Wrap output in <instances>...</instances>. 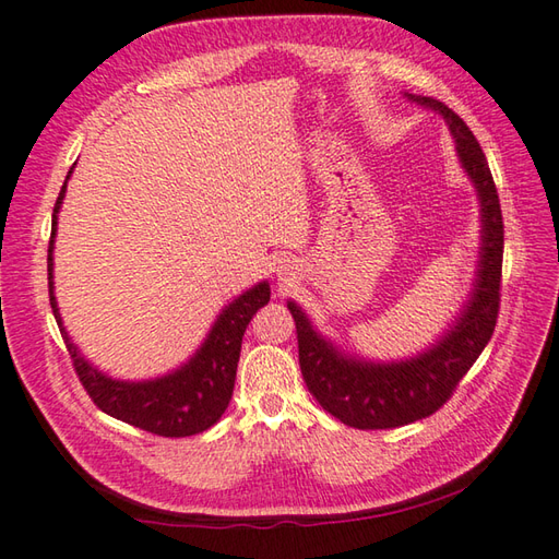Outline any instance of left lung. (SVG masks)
Instances as JSON below:
<instances>
[{
	"label": "left lung",
	"mask_w": 559,
	"mask_h": 559,
	"mask_svg": "<svg viewBox=\"0 0 559 559\" xmlns=\"http://www.w3.org/2000/svg\"><path fill=\"white\" fill-rule=\"evenodd\" d=\"M404 96L443 116L451 130L457 159L473 181L479 201V259L469 298L455 322L426 352L402 360H368L344 354L314 330L298 302L288 300L298 330L300 370L308 390L322 409L354 429H395L426 419L443 407L457 382L485 352L499 314L504 223L485 152L465 120L439 98Z\"/></svg>",
	"instance_id": "left-lung-1"
}]
</instances>
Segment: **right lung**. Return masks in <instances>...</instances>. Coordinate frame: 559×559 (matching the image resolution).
I'll use <instances>...</instances> for the list:
<instances>
[{"label": "right lung", "instance_id": "obj_1", "mask_svg": "<svg viewBox=\"0 0 559 559\" xmlns=\"http://www.w3.org/2000/svg\"><path fill=\"white\" fill-rule=\"evenodd\" d=\"M74 169V167H72ZM72 169L68 171V179ZM68 179L60 189L58 201L52 207V233L48 247V288H50V308L55 322L60 326L64 346L72 356L76 376H80L84 390L108 417L138 426L142 431L167 436V439H183V436L201 433L223 417L229 400H233L237 360L242 352V336L251 317L259 308L271 300L269 281H261L242 295L225 305V310L217 314L211 332L203 338V344L195 348V354L183 366L171 370L167 376L150 380H116L106 376L86 360L72 336L62 324L58 300H55L52 283V249L55 233H58V213L62 207Z\"/></svg>", "mask_w": 559, "mask_h": 559}]
</instances>
